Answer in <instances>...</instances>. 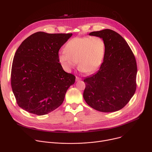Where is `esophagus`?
<instances>
[{
  "label": "esophagus",
  "instance_id": "esophagus-1",
  "mask_svg": "<svg viewBox=\"0 0 152 152\" xmlns=\"http://www.w3.org/2000/svg\"><path fill=\"white\" fill-rule=\"evenodd\" d=\"M82 79L80 78V77H77V76H76V81H79V80H80Z\"/></svg>",
  "mask_w": 152,
  "mask_h": 152
}]
</instances>
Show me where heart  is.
I'll use <instances>...</instances> for the list:
<instances>
[{"instance_id": "b5f03b06", "label": "heart", "mask_w": 152, "mask_h": 152, "mask_svg": "<svg viewBox=\"0 0 152 152\" xmlns=\"http://www.w3.org/2000/svg\"><path fill=\"white\" fill-rule=\"evenodd\" d=\"M106 42L98 36L75 37L59 52L58 60L63 69L70 72L78 62L79 70L91 75L101 67L106 54Z\"/></svg>"}]
</instances>
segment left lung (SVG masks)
<instances>
[{
    "instance_id": "1",
    "label": "left lung",
    "mask_w": 152,
    "mask_h": 152,
    "mask_svg": "<svg viewBox=\"0 0 152 152\" xmlns=\"http://www.w3.org/2000/svg\"><path fill=\"white\" fill-rule=\"evenodd\" d=\"M102 38L106 54L97 72L85 77L83 98L93 109L111 113L124 107L136 91L137 66L135 56L125 39L111 29L92 32Z\"/></svg>"
}]
</instances>
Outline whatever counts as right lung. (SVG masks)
Wrapping results in <instances>:
<instances>
[{"mask_svg": "<svg viewBox=\"0 0 152 152\" xmlns=\"http://www.w3.org/2000/svg\"><path fill=\"white\" fill-rule=\"evenodd\" d=\"M72 35L37 32L17 49L12 64L11 83L17 103L23 110L42 115L64 102L76 77L63 70L58 52Z\"/></svg>", "mask_w": 152, "mask_h": 152, "instance_id": "right-lung-1", "label": "right lung"}]
</instances>
